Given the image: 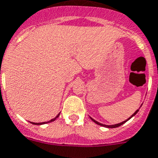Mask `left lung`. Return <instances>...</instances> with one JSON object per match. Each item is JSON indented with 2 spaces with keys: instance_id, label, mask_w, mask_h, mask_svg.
I'll return each mask as SVG.
<instances>
[{
  "instance_id": "obj_1",
  "label": "left lung",
  "mask_w": 158,
  "mask_h": 158,
  "mask_svg": "<svg viewBox=\"0 0 158 158\" xmlns=\"http://www.w3.org/2000/svg\"><path fill=\"white\" fill-rule=\"evenodd\" d=\"M142 105H143V104H142ZM138 111H139V109H137V110H136L135 113H134V114H132V116L130 117V118H127V120H125V121H123V122H122V123H117V124H114V125H106V124H103V123H98V121H96V120H94V118H92L91 117H90V118L92 119L93 122H94L95 123H96V124L100 125V126H103V127H108V128H114V127H119V126H121V125L123 124V123H125L127 122V121H128V120H129V119L131 118H132V117H133V116H135V115H136V114H137V113H138Z\"/></svg>"
}]
</instances>
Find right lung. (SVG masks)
<instances>
[{
    "mask_svg": "<svg viewBox=\"0 0 158 158\" xmlns=\"http://www.w3.org/2000/svg\"><path fill=\"white\" fill-rule=\"evenodd\" d=\"M60 116V114H58L57 116L55 117V118L51 119V120H50V121H48V122H43V123H33V122H30L31 123H32V124H35V125H42V124H45V123H51V122H54L55 119L57 118L58 117Z\"/></svg>",
    "mask_w": 158,
    "mask_h": 158,
    "instance_id": "right-lung-1",
    "label": "right lung"
}]
</instances>
